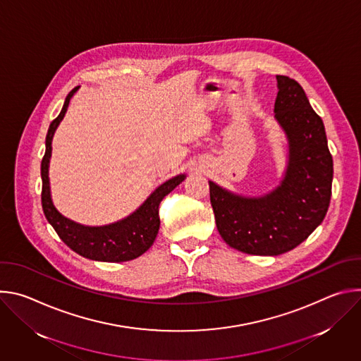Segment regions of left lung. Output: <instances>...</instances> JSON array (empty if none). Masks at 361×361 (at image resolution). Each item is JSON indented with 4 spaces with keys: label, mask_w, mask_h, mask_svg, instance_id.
Returning a JSON list of instances; mask_svg holds the SVG:
<instances>
[{
    "label": "left lung",
    "mask_w": 361,
    "mask_h": 361,
    "mask_svg": "<svg viewBox=\"0 0 361 361\" xmlns=\"http://www.w3.org/2000/svg\"><path fill=\"white\" fill-rule=\"evenodd\" d=\"M276 120L288 140L281 184L264 197H241L213 181L210 201L223 240L252 255H279L301 244L324 220L331 198L333 157L323 120L302 87L277 75Z\"/></svg>",
    "instance_id": "left-lung-1"
}]
</instances>
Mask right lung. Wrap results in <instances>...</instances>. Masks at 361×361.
Returning <instances> with one entry per match:
<instances>
[{
  "instance_id": "add662e5",
  "label": "right lung",
  "mask_w": 361,
  "mask_h": 361,
  "mask_svg": "<svg viewBox=\"0 0 361 361\" xmlns=\"http://www.w3.org/2000/svg\"><path fill=\"white\" fill-rule=\"evenodd\" d=\"M77 88L71 90L66 98L63 110L60 116L49 124L47 137H45V154L41 161V178H42V191L41 202L45 219L53 226L59 237L77 254L85 257V259L95 262L107 263H121L137 259L144 254L154 243L160 228V216L159 207L163 198L171 192L185 176H177L164 184H161L154 191L141 205L127 219L117 221L114 224L101 226V227H88L81 226L70 219L61 216L54 207L49 192V178H48V164L51 157V141L53 135L64 118L68 109L70 99L74 95Z\"/></svg>"
}]
</instances>
